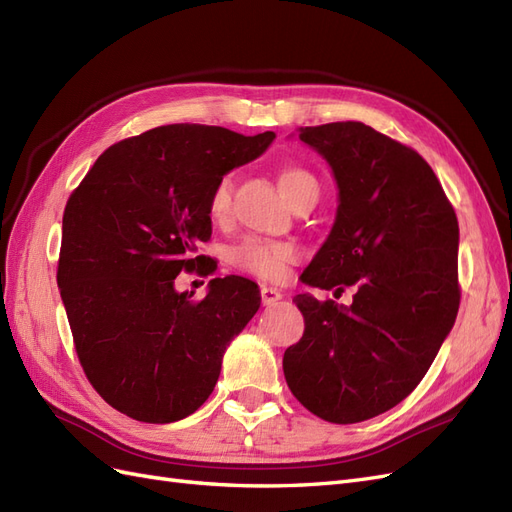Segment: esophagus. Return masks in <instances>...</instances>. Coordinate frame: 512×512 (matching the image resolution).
Masks as SVG:
<instances>
[{
    "instance_id": "1",
    "label": "esophagus",
    "mask_w": 512,
    "mask_h": 512,
    "mask_svg": "<svg viewBox=\"0 0 512 512\" xmlns=\"http://www.w3.org/2000/svg\"><path fill=\"white\" fill-rule=\"evenodd\" d=\"M260 297H262V303L265 305H273L282 299V292L277 288H271V286H262L260 288Z\"/></svg>"
}]
</instances>
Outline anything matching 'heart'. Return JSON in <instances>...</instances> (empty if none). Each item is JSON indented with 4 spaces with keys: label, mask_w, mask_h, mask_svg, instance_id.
Returning <instances> with one entry per match:
<instances>
[{
    "label": "heart",
    "mask_w": 512,
    "mask_h": 512,
    "mask_svg": "<svg viewBox=\"0 0 512 512\" xmlns=\"http://www.w3.org/2000/svg\"><path fill=\"white\" fill-rule=\"evenodd\" d=\"M277 183L284 196L294 203L307 192H318V181L307 168L299 164H286L277 173ZM232 209V179L222 177L213 185L209 194V215L215 222H226ZM299 258V247L288 241H271L260 237L243 239L235 250L230 252L232 265L237 269L252 273L260 280H282L288 265Z\"/></svg>",
    "instance_id": "heart-1"
}]
</instances>
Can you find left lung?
Instances as JSON below:
<instances>
[{
	"label": "left lung",
	"instance_id": "1",
	"mask_svg": "<svg viewBox=\"0 0 512 512\" xmlns=\"http://www.w3.org/2000/svg\"><path fill=\"white\" fill-rule=\"evenodd\" d=\"M329 162L335 224L301 280L352 305L297 294L305 318L284 352L292 395L324 421L348 425L404 401L451 333L459 309V224L431 166L361 121L299 128Z\"/></svg>",
	"mask_w": 512,
	"mask_h": 512
}]
</instances>
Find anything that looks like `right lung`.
<instances>
[{
    "label": "right lung",
    "instance_id": "right-lung-1",
    "mask_svg": "<svg viewBox=\"0 0 512 512\" xmlns=\"http://www.w3.org/2000/svg\"><path fill=\"white\" fill-rule=\"evenodd\" d=\"M273 138L153 128L108 147L68 198L57 286L74 348L100 397L134 421L175 423L203 406L226 346L258 312L260 290L245 277H215L200 301L175 277L209 258L196 245L211 237L213 185Z\"/></svg>",
    "mask_w": 512,
    "mask_h": 512
}]
</instances>
